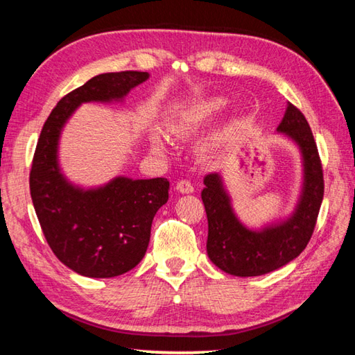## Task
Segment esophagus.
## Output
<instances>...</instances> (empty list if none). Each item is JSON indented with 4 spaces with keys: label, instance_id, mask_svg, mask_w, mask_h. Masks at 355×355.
Segmentation results:
<instances>
[{
    "label": "esophagus",
    "instance_id": "esophagus-1",
    "mask_svg": "<svg viewBox=\"0 0 355 355\" xmlns=\"http://www.w3.org/2000/svg\"><path fill=\"white\" fill-rule=\"evenodd\" d=\"M177 191L182 193H191L193 192V184L189 182V180H180L177 183Z\"/></svg>",
    "mask_w": 355,
    "mask_h": 355
}]
</instances>
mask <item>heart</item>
Instances as JSON below:
<instances>
[{"label":"heart","mask_w":355,"mask_h":355,"mask_svg":"<svg viewBox=\"0 0 355 355\" xmlns=\"http://www.w3.org/2000/svg\"><path fill=\"white\" fill-rule=\"evenodd\" d=\"M227 101L221 96H211V98H206L197 104H193L191 109H187L186 112L178 118V120L172 124V130L177 132V134H183L186 130L196 129L206 121L212 120L215 115H218L221 110L226 107ZM152 146H154L155 150H163L164 149V141L159 135L152 137Z\"/></svg>","instance_id":"obj_1"}]
</instances>
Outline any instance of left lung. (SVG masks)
<instances>
[{
  "mask_svg": "<svg viewBox=\"0 0 355 355\" xmlns=\"http://www.w3.org/2000/svg\"><path fill=\"white\" fill-rule=\"evenodd\" d=\"M277 130L298 144L304 168L300 201L286 221L263 231H249L235 217L218 173L205 177L201 200L207 215V255L215 266L231 275L255 277L284 266L303 252L314 232L324 192L314 135L300 109L291 103Z\"/></svg>",
  "mask_w": 355,
  "mask_h": 355,
  "instance_id": "1",
  "label": "left lung"
}]
</instances>
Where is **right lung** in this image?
Instances as JSON below:
<instances>
[{"label": "right lung", "mask_w": 355, "mask_h": 355, "mask_svg": "<svg viewBox=\"0 0 355 355\" xmlns=\"http://www.w3.org/2000/svg\"><path fill=\"white\" fill-rule=\"evenodd\" d=\"M148 78L137 71L96 75L62 96L41 129L31 197L47 245L76 274L109 279L134 269L148 249L152 220L169 198V182L118 177L98 189L75 187L58 168L60 132L81 103L121 100Z\"/></svg>", "instance_id": "obj_1"}]
</instances>
